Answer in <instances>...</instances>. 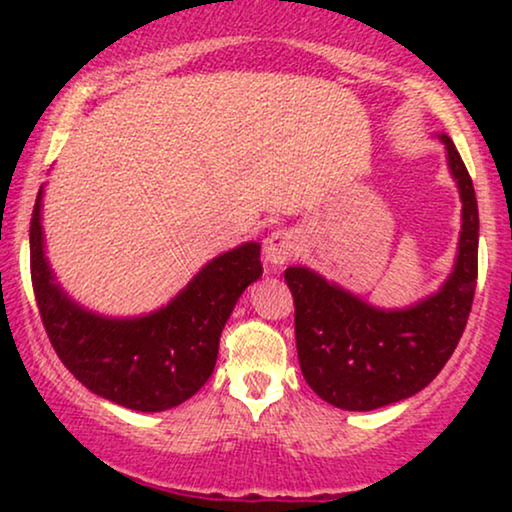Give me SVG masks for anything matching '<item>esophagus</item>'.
Masks as SVG:
<instances>
[{"label":"esophagus","mask_w":512,"mask_h":512,"mask_svg":"<svg viewBox=\"0 0 512 512\" xmlns=\"http://www.w3.org/2000/svg\"><path fill=\"white\" fill-rule=\"evenodd\" d=\"M265 261L272 270H282L298 254V237L291 230H275L263 242Z\"/></svg>","instance_id":"esophagus-1"}]
</instances>
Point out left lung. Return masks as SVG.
Instances as JSON below:
<instances>
[{"label": "left lung", "instance_id": "left-lung-1", "mask_svg": "<svg viewBox=\"0 0 512 512\" xmlns=\"http://www.w3.org/2000/svg\"><path fill=\"white\" fill-rule=\"evenodd\" d=\"M436 139L461 198L457 256L438 291L387 310L305 265L284 270L300 370L314 394L340 410L368 412L415 396L443 370L466 328L478 279V200L452 139Z\"/></svg>", "mask_w": 512, "mask_h": 512}]
</instances>
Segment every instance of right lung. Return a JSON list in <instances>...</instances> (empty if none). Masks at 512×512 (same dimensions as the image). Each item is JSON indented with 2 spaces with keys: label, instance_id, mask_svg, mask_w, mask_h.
<instances>
[{
  "label": "right lung",
  "instance_id": "obj_1",
  "mask_svg": "<svg viewBox=\"0 0 512 512\" xmlns=\"http://www.w3.org/2000/svg\"><path fill=\"white\" fill-rule=\"evenodd\" d=\"M44 184L30 223V268L39 314L69 373L93 394L137 412L188 401L214 373L219 338L249 284L263 275L261 244L244 242L195 272L158 310L109 317L62 289L46 256Z\"/></svg>",
  "mask_w": 512,
  "mask_h": 512
}]
</instances>
